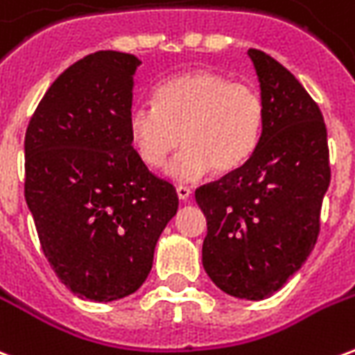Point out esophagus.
<instances>
[{
  "label": "esophagus",
  "mask_w": 355,
  "mask_h": 355,
  "mask_svg": "<svg viewBox=\"0 0 355 355\" xmlns=\"http://www.w3.org/2000/svg\"><path fill=\"white\" fill-rule=\"evenodd\" d=\"M177 196L180 201H188L192 196V190L188 186H177Z\"/></svg>",
  "instance_id": "34e87169"
}]
</instances>
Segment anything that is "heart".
Returning a JSON list of instances; mask_svg holds the SVG:
<instances>
[{"label":"heart","mask_w":355,"mask_h":355,"mask_svg":"<svg viewBox=\"0 0 355 355\" xmlns=\"http://www.w3.org/2000/svg\"><path fill=\"white\" fill-rule=\"evenodd\" d=\"M155 106L135 104L127 112L132 148L148 167H159L180 140L186 146L167 165L180 182L215 169L228 175L241 169L261 142L266 106L261 93L213 70H193L163 81Z\"/></svg>","instance_id":"b5f03b06"}]
</instances>
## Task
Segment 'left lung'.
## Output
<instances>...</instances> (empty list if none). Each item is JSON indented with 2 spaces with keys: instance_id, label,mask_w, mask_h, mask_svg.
Wrapping results in <instances>:
<instances>
[{
  "instance_id": "1",
  "label": "left lung",
  "mask_w": 355,
  "mask_h": 355,
  "mask_svg": "<svg viewBox=\"0 0 355 355\" xmlns=\"http://www.w3.org/2000/svg\"><path fill=\"white\" fill-rule=\"evenodd\" d=\"M266 106L261 142L241 169L200 186L207 218L203 268L224 293L262 300L300 270L320 234L331 182L327 129L318 104L275 58L249 49Z\"/></svg>"
}]
</instances>
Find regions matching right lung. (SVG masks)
<instances>
[{"label":"right lung","mask_w":355,"mask_h":355,"mask_svg":"<svg viewBox=\"0 0 355 355\" xmlns=\"http://www.w3.org/2000/svg\"><path fill=\"white\" fill-rule=\"evenodd\" d=\"M129 53L98 51L53 81L24 139V198L51 268L73 295H132L177 215L173 184L152 175L127 129L135 72Z\"/></svg>","instance_id":"obj_1"}]
</instances>
